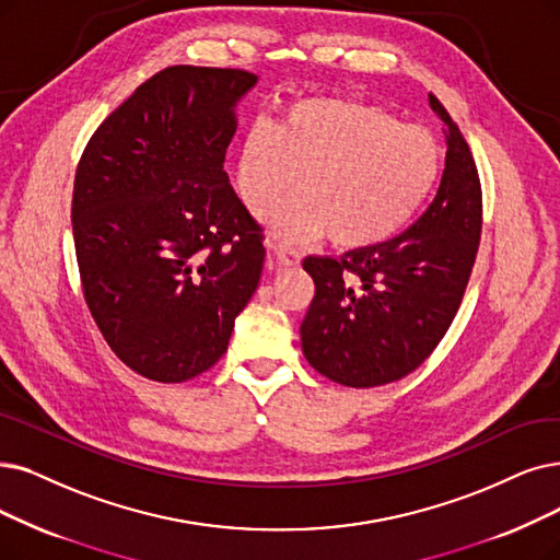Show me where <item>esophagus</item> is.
<instances>
[{"label": "esophagus", "instance_id": "1", "mask_svg": "<svg viewBox=\"0 0 560 560\" xmlns=\"http://www.w3.org/2000/svg\"><path fill=\"white\" fill-rule=\"evenodd\" d=\"M268 248L273 250L278 266H299V261H301V255L294 248H289V245H284V243L268 241Z\"/></svg>", "mask_w": 560, "mask_h": 560}]
</instances>
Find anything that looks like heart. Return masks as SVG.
<instances>
[{
  "instance_id": "heart-1",
  "label": "heart",
  "mask_w": 560,
  "mask_h": 560,
  "mask_svg": "<svg viewBox=\"0 0 560 560\" xmlns=\"http://www.w3.org/2000/svg\"><path fill=\"white\" fill-rule=\"evenodd\" d=\"M434 132L397 124L388 109L345 98H303L278 126L255 124L236 159L238 195L273 236L301 243L328 234L340 250H370L405 230L439 184ZM304 178L301 179L300 176Z\"/></svg>"
}]
</instances>
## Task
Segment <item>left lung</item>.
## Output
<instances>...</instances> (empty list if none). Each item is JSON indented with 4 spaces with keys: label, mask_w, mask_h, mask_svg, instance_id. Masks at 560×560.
<instances>
[{
    "label": "left lung",
    "mask_w": 560,
    "mask_h": 560,
    "mask_svg": "<svg viewBox=\"0 0 560 560\" xmlns=\"http://www.w3.org/2000/svg\"><path fill=\"white\" fill-rule=\"evenodd\" d=\"M445 124V170L436 197L413 225L340 259L305 257L315 299L301 324L307 363L349 388L384 386L413 372L451 328L471 278L482 230L476 161L457 124Z\"/></svg>",
    "instance_id": "8db88e82"
}]
</instances>
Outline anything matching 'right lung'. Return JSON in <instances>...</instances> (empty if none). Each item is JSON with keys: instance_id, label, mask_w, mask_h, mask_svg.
I'll return each mask as SVG.
<instances>
[{"instance_id": "right-lung-1", "label": "right lung", "mask_w": 560, "mask_h": 560, "mask_svg": "<svg viewBox=\"0 0 560 560\" xmlns=\"http://www.w3.org/2000/svg\"><path fill=\"white\" fill-rule=\"evenodd\" d=\"M238 69L170 66L98 126L75 172L73 238L84 301L109 349L151 382L178 384L228 351L259 284V222L225 165Z\"/></svg>"}]
</instances>
